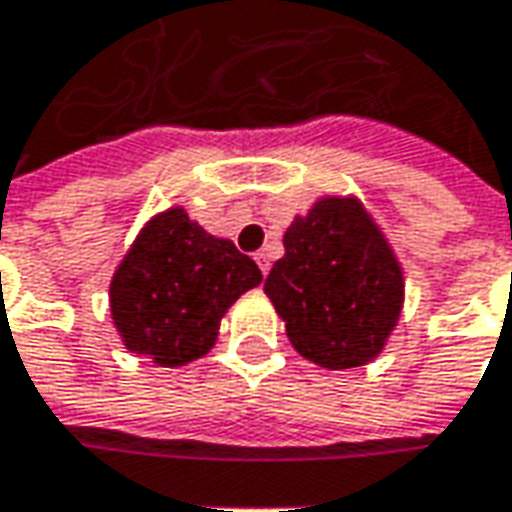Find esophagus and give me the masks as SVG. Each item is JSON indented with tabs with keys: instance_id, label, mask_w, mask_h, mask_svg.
Wrapping results in <instances>:
<instances>
[{
	"instance_id": "34e87169",
	"label": "esophagus",
	"mask_w": 512,
	"mask_h": 512,
	"mask_svg": "<svg viewBox=\"0 0 512 512\" xmlns=\"http://www.w3.org/2000/svg\"><path fill=\"white\" fill-rule=\"evenodd\" d=\"M253 259H256V265H259V270H262V273H267V270H270V253H267V250L253 253Z\"/></svg>"
}]
</instances>
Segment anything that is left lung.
Returning <instances> with one entry per match:
<instances>
[{
    "label": "left lung",
    "instance_id": "8db88e82",
    "mask_svg": "<svg viewBox=\"0 0 512 512\" xmlns=\"http://www.w3.org/2000/svg\"><path fill=\"white\" fill-rule=\"evenodd\" d=\"M267 299L307 362L350 370L373 362L399 325L404 270L356 196H322L285 230Z\"/></svg>",
    "mask_w": 512,
    "mask_h": 512
}]
</instances>
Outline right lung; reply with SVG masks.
Here are the masks:
<instances>
[{
	"instance_id": "1",
	"label": "right lung",
	"mask_w": 512,
	"mask_h": 512,
	"mask_svg": "<svg viewBox=\"0 0 512 512\" xmlns=\"http://www.w3.org/2000/svg\"><path fill=\"white\" fill-rule=\"evenodd\" d=\"M259 282L250 256L173 205L150 216L113 270L110 316L130 353L182 367L210 353L227 310Z\"/></svg>"
}]
</instances>
